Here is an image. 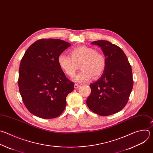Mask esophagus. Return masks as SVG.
<instances>
[{
  "mask_svg": "<svg viewBox=\"0 0 153 153\" xmlns=\"http://www.w3.org/2000/svg\"><path fill=\"white\" fill-rule=\"evenodd\" d=\"M79 87H80V85L78 84H75V85H74V87H75V88H78Z\"/></svg>",
  "mask_w": 153,
  "mask_h": 153,
  "instance_id": "34e87169",
  "label": "esophagus"
}]
</instances>
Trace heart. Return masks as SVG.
<instances>
[{
  "instance_id": "heart-1",
  "label": "heart",
  "mask_w": 153,
  "mask_h": 153,
  "mask_svg": "<svg viewBox=\"0 0 153 153\" xmlns=\"http://www.w3.org/2000/svg\"><path fill=\"white\" fill-rule=\"evenodd\" d=\"M71 56L61 53L57 58V62L64 72L69 76H73L79 65L81 71L72 79L78 82H84L90 79L93 75L101 76L106 66L104 55L94 48L87 46H79L71 51Z\"/></svg>"
}]
</instances>
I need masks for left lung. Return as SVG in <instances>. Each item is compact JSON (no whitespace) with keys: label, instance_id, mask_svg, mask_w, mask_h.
Wrapping results in <instances>:
<instances>
[{"label":"left lung","instance_id":"obj_1","mask_svg":"<svg viewBox=\"0 0 153 153\" xmlns=\"http://www.w3.org/2000/svg\"><path fill=\"white\" fill-rule=\"evenodd\" d=\"M102 51L106 60L101 76L90 85L91 94L86 103L96 114L108 116L123 110L133 86L131 67L124 51L106 40L91 42Z\"/></svg>","mask_w":153,"mask_h":153}]
</instances>
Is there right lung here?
<instances>
[{
  "instance_id": "right-lung-1",
  "label": "right lung",
  "mask_w": 153,
  "mask_h": 153,
  "mask_svg": "<svg viewBox=\"0 0 153 153\" xmlns=\"http://www.w3.org/2000/svg\"><path fill=\"white\" fill-rule=\"evenodd\" d=\"M71 44L56 39H41L30 45L20 64L19 87L25 105L34 115L52 119L62 114L66 97L74 84L57 62L59 54Z\"/></svg>"
}]
</instances>
